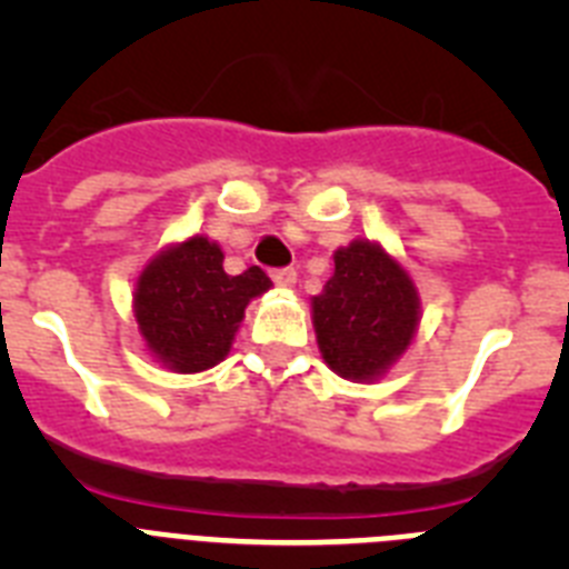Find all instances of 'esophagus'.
Returning <instances> with one entry per match:
<instances>
[{
  "instance_id": "34e87169",
  "label": "esophagus",
  "mask_w": 569,
  "mask_h": 569,
  "mask_svg": "<svg viewBox=\"0 0 569 569\" xmlns=\"http://www.w3.org/2000/svg\"><path fill=\"white\" fill-rule=\"evenodd\" d=\"M270 279L276 281V288L290 290V288H293V284H296V270H290V268L273 270V273H270Z\"/></svg>"
}]
</instances>
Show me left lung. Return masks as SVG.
<instances>
[{
    "mask_svg": "<svg viewBox=\"0 0 569 569\" xmlns=\"http://www.w3.org/2000/svg\"><path fill=\"white\" fill-rule=\"evenodd\" d=\"M336 270L310 299L325 365L356 385H373L410 350L421 321L413 276L373 239L333 253Z\"/></svg>",
    "mask_w": 569,
    "mask_h": 569,
    "instance_id": "obj_1",
    "label": "left lung"
}]
</instances>
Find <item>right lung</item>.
<instances>
[{
  "mask_svg": "<svg viewBox=\"0 0 569 569\" xmlns=\"http://www.w3.org/2000/svg\"><path fill=\"white\" fill-rule=\"evenodd\" d=\"M213 239L193 233L162 248L133 281L142 347L173 373H202L228 359L244 308L273 281L261 268L228 276Z\"/></svg>",
  "mask_w": 569,
  "mask_h": 569,
  "instance_id": "add662e5",
  "label": "right lung"
}]
</instances>
